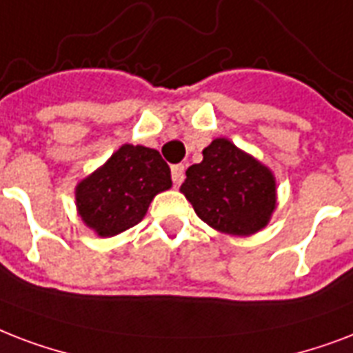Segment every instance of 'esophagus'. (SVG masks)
Instances as JSON below:
<instances>
[{
    "mask_svg": "<svg viewBox=\"0 0 353 353\" xmlns=\"http://www.w3.org/2000/svg\"><path fill=\"white\" fill-rule=\"evenodd\" d=\"M171 176H173V184L180 185L182 180H184V165L182 163H176L171 168Z\"/></svg>",
    "mask_w": 353,
    "mask_h": 353,
    "instance_id": "34e87169",
    "label": "esophagus"
}]
</instances>
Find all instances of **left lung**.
<instances>
[{
    "mask_svg": "<svg viewBox=\"0 0 353 353\" xmlns=\"http://www.w3.org/2000/svg\"><path fill=\"white\" fill-rule=\"evenodd\" d=\"M180 191L208 226L228 236L263 230L278 204L274 173L226 138H215L202 162L188 168Z\"/></svg>",
    "mask_w": 353,
    "mask_h": 353,
    "instance_id": "1",
    "label": "left lung"
}]
</instances>
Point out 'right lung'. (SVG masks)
<instances>
[{"label":"right lung","instance_id":"add662e5","mask_svg":"<svg viewBox=\"0 0 353 353\" xmlns=\"http://www.w3.org/2000/svg\"><path fill=\"white\" fill-rule=\"evenodd\" d=\"M171 185V169L157 149L125 143L75 185V206L90 230L114 237L138 225Z\"/></svg>","mask_w":353,"mask_h":353}]
</instances>
